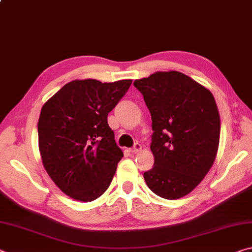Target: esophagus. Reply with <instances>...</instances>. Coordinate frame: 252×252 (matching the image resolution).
I'll return each mask as SVG.
<instances>
[{"label": "esophagus", "instance_id": "esophagus-1", "mask_svg": "<svg viewBox=\"0 0 252 252\" xmlns=\"http://www.w3.org/2000/svg\"><path fill=\"white\" fill-rule=\"evenodd\" d=\"M141 149H142L141 144H140V143H135L134 147L132 148V149H130V152H131V153H136V152L141 151Z\"/></svg>", "mask_w": 252, "mask_h": 252}]
</instances>
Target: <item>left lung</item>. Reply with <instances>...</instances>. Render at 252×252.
Listing matches in <instances>:
<instances>
[{"instance_id": "8db88e82", "label": "left lung", "mask_w": 252, "mask_h": 252, "mask_svg": "<svg viewBox=\"0 0 252 252\" xmlns=\"http://www.w3.org/2000/svg\"><path fill=\"white\" fill-rule=\"evenodd\" d=\"M151 113L153 168L143 173L152 192L168 200L189 194L211 169L220 140L212 93L178 71L134 81Z\"/></svg>"}]
</instances>
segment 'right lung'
<instances>
[{
  "instance_id": "right-lung-1",
  "label": "right lung",
  "mask_w": 252,
  "mask_h": 252,
  "mask_svg": "<svg viewBox=\"0 0 252 252\" xmlns=\"http://www.w3.org/2000/svg\"><path fill=\"white\" fill-rule=\"evenodd\" d=\"M132 80H73L42 106L37 122L42 163L63 193L90 202L108 189L123 152L108 114Z\"/></svg>"
}]
</instances>
